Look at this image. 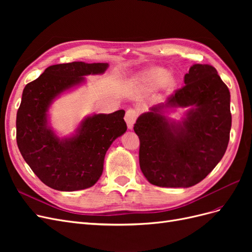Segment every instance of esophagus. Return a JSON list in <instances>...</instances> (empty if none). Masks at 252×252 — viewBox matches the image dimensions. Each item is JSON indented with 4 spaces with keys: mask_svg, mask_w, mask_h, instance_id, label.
<instances>
[{
    "mask_svg": "<svg viewBox=\"0 0 252 252\" xmlns=\"http://www.w3.org/2000/svg\"><path fill=\"white\" fill-rule=\"evenodd\" d=\"M138 111L134 110V109H128L126 111V114H125V121L127 123V127L129 129H132L133 127V124L135 123L136 119H138Z\"/></svg>",
    "mask_w": 252,
    "mask_h": 252,
    "instance_id": "esophagus-1",
    "label": "esophagus"
}]
</instances>
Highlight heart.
Returning a JSON list of instances; mask_svg holds the SVG:
<instances>
[{"instance_id":"heart-1","label":"heart","mask_w":252,"mask_h":252,"mask_svg":"<svg viewBox=\"0 0 252 252\" xmlns=\"http://www.w3.org/2000/svg\"><path fill=\"white\" fill-rule=\"evenodd\" d=\"M145 86L150 88H158L162 85H166L168 89L175 86V80L169 77V71L162 67H154L144 71L139 79Z\"/></svg>"}]
</instances>
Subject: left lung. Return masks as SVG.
<instances>
[{"mask_svg":"<svg viewBox=\"0 0 252 252\" xmlns=\"http://www.w3.org/2000/svg\"><path fill=\"white\" fill-rule=\"evenodd\" d=\"M185 86L138 118L140 167L159 187H191L222 159L231 129L230 93L215 67L194 64ZM171 108H188L182 121L164 116Z\"/></svg>","mask_w":252,"mask_h":252,"instance_id":"8db88e82","label":"left lung"}]
</instances>
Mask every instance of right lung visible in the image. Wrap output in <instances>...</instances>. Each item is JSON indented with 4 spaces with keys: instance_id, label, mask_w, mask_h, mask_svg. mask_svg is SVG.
I'll list each match as a JSON object with an SVG mask.
<instances>
[{
    "instance_id": "right-lung-1",
    "label": "right lung",
    "mask_w": 252,
    "mask_h": 252,
    "mask_svg": "<svg viewBox=\"0 0 252 252\" xmlns=\"http://www.w3.org/2000/svg\"><path fill=\"white\" fill-rule=\"evenodd\" d=\"M108 66L84 62L52 65L23 90L17 113L18 147L36 177L52 189L75 191L94 186L101 178L110 145L127 130L123 109L91 114L75 133L65 138L58 136L49 125L53 101L85 83V75L102 74Z\"/></svg>"
}]
</instances>
